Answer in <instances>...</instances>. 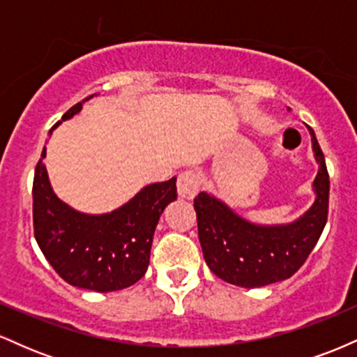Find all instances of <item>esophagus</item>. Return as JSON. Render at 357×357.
<instances>
[{
    "label": "esophagus",
    "instance_id": "obj_1",
    "mask_svg": "<svg viewBox=\"0 0 357 357\" xmlns=\"http://www.w3.org/2000/svg\"><path fill=\"white\" fill-rule=\"evenodd\" d=\"M202 186V178L195 171H184L178 178V192L181 198L192 199Z\"/></svg>",
    "mask_w": 357,
    "mask_h": 357
}]
</instances>
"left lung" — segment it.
<instances>
[{
	"mask_svg": "<svg viewBox=\"0 0 357 357\" xmlns=\"http://www.w3.org/2000/svg\"><path fill=\"white\" fill-rule=\"evenodd\" d=\"M309 134L319 165L314 203L290 223H253L206 191L195 198L204 261L221 280L245 289L275 284L292 277L314 250L327 221L329 174L310 127Z\"/></svg>",
	"mask_w": 357,
	"mask_h": 357,
	"instance_id": "1",
	"label": "left lung"
}]
</instances>
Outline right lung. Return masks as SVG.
I'll return each instance as SVG.
<instances>
[{
    "label": "right lung",
    "mask_w": 357,
    "mask_h": 357,
    "mask_svg": "<svg viewBox=\"0 0 357 357\" xmlns=\"http://www.w3.org/2000/svg\"><path fill=\"white\" fill-rule=\"evenodd\" d=\"M92 97L68 109L61 121L79 114L82 104ZM61 121L52 127L50 136ZM43 158L45 147L33 179V227L48 264L70 285L96 292H114L141 280L149 267L158 221L167 204L178 198L176 176L147 184L116 210L90 215L55 195Z\"/></svg>",
    "instance_id": "obj_1"
}]
</instances>
